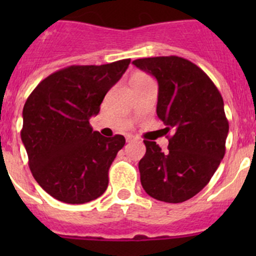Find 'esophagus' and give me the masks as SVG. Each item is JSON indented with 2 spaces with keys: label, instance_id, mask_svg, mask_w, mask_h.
Returning <instances> with one entry per match:
<instances>
[{
  "label": "esophagus",
  "instance_id": "obj_1",
  "mask_svg": "<svg viewBox=\"0 0 256 256\" xmlns=\"http://www.w3.org/2000/svg\"><path fill=\"white\" fill-rule=\"evenodd\" d=\"M136 140H138V138H135V136H132V135L126 136V141H128V142H134V141H136Z\"/></svg>",
  "mask_w": 256,
  "mask_h": 256
}]
</instances>
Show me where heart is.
Listing matches in <instances>:
<instances>
[{
    "label": "heart",
    "instance_id": "b5f03b06",
    "mask_svg": "<svg viewBox=\"0 0 256 256\" xmlns=\"http://www.w3.org/2000/svg\"><path fill=\"white\" fill-rule=\"evenodd\" d=\"M135 78H148V76H144V74H138V76H136Z\"/></svg>",
    "mask_w": 256,
    "mask_h": 256
}]
</instances>
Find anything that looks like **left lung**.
Returning <instances> with one entry per match:
<instances>
[{"mask_svg": "<svg viewBox=\"0 0 256 256\" xmlns=\"http://www.w3.org/2000/svg\"><path fill=\"white\" fill-rule=\"evenodd\" d=\"M132 64L157 79V116L174 131L167 152L144 140L141 184L154 200L182 203L208 184L226 154L229 122L223 98L200 66L180 56L136 59Z\"/></svg>", "mask_w": 256, "mask_h": 256, "instance_id": "obj_1", "label": "left lung"}]
</instances>
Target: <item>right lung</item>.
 <instances>
[{
	"mask_svg": "<svg viewBox=\"0 0 256 256\" xmlns=\"http://www.w3.org/2000/svg\"><path fill=\"white\" fill-rule=\"evenodd\" d=\"M131 59L102 66H70L43 79L23 108L20 138L38 184L56 200L82 204L109 184V168L125 144L122 135L92 131V116Z\"/></svg>",
	"mask_w": 256,
	"mask_h": 256,
	"instance_id": "right-lung-1",
	"label": "right lung"
}]
</instances>
